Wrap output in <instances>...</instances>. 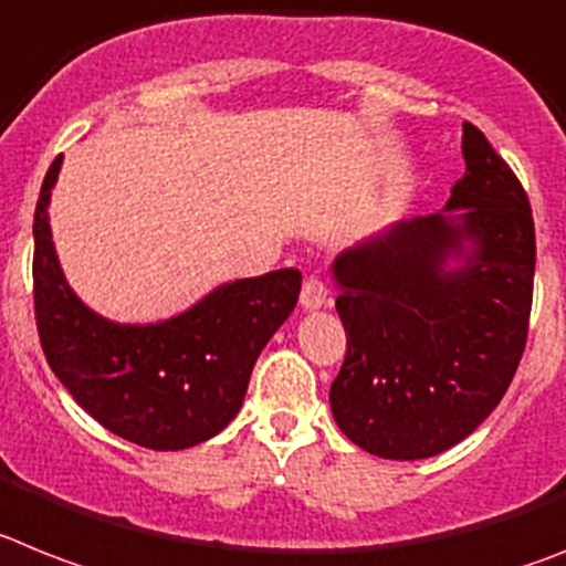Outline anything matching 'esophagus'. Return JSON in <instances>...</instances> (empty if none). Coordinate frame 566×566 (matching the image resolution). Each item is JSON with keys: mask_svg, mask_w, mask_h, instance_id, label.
Returning a JSON list of instances; mask_svg holds the SVG:
<instances>
[{"mask_svg": "<svg viewBox=\"0 0 566 566\" xmlns=\"http://www.w3.org/2000/svg\"><path fill=\"white\" fill-rule=\"evenodd\" d=\"M326 303H329V289H326V283L317 277H308L306 283H303L301 306L306 308V312H317V308H323Z\"/></svg>", "mask_w": 566, "mask_h": 566, "instance_id": "obj_1", "label": "esophagus"}]
</instances>
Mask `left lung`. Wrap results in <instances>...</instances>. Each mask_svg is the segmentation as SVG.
Instances as JSON below:
<instances>
[{
    "mask_svg": "<svg viewBox=\"0 0 566 566\" xmlns=\"http://www.w3.org/2000/svg\"><path fill=\"white\" fill-rule=\"evenodd\" d=\"M443 211L398 220L332 263L346 360L329 389L340 432L389 461L461 443L524 355L535 226L518 177L472 123Z\"/></svg>",
    "mask_w": 566,
    "mask_h": 566,
    "instance_id": "1",
    "label": "left lung"
}]
</instances>
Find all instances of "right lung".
<instances>
[{
	"label": "right lung",
	"mask_w": 566,
	"mask_h": 566,
	"mask_svg": "<svg viewBox=\"0 0 566 566\" xmlns=\"http://www.w3.org/2000/svg\"><path fill=\"white\" fill-rule=\"evenodd\" d=\"M53 159L33 214V308L48 366L94 421L145 449H188L223 432L240 412L251 369L292 315L301 272L231 280L180 315L117 323L67 286L51 234Z\"/></svg>",
	"instance_id": "add662e5"
}]
</instances>
